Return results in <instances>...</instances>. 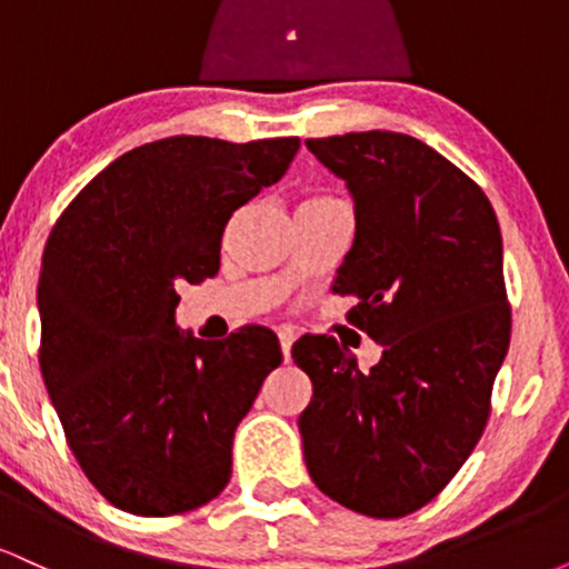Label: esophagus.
<instances>
[{
	"instance_id": "obj_1",
	"label": "esophagus",
	"mask_w": 569,
	"mask_h": 569,
	"mask_svg": "<svg viewBox=\"0 0 569 569\" xmlns=\"http://www.w3.org/2000/svg\"><path fill=\"white\" fill-rule=\"evenodd\" d=\"M278 339H280V350H283V361H289V358H291V345L297 342V335H293V331H280Z\"/></svg>"
}]
</instances>
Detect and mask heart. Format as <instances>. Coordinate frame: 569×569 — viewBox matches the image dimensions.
<instances>
[{
	"instance_id": "1",
	"label": "heart",
	"mask_w": 569,
	"mask_h": 569,
	"mask_svg": "<svg viewBox=\"0 0 569 569\" xmlns=\"http://www.w3.org/2000/svg\"><path fill=\"white\" fill-rule=\"evenodd\" d=\"M321 200H335V198H316V200H307V202H321Z\"/></svg>"
}]
</instances>
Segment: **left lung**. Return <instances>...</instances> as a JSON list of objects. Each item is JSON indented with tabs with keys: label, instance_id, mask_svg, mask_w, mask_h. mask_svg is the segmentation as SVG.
Masks as SVG:
<instances>
[{
	"label": "left lung",
	"instance_id": "obj_1",
	"mask_svg": "<svg viewBox=\"0 0 569 569\" xmlns=\"http://www.w3.org/2000/svg\"><path fill=\"white\" fill-rule=\"evenodd\" d=\"M305 143L356 202L335 291L361 299L348 321L382 345L369 371L335 337L293 345L312 380L305 462L331 500L396 519L433 500L485 433L511 342L500 224L481 187L411 136Z\"/></svg>",
	"mask_w": 569,
	"mask_h": 569
}]
</instances>
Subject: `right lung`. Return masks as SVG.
Listing matches in <instances>:
<instances>
[{"instance_id": "obj_1", "label": "right lung", "mask_w": 569, "mask_h": 569, "mask_svg": "<svg viewBox=\"0 0 569 569\" xmlns=\"http://www.w3.org/2000/svg\"><path fill=\"white\" fill-rule=\"evenodd\" d=\"M297 149L299 139L143 143L50 232L39 369L84 476L122 511L184 513L230 481L234 428L283 352L264 326L221 342L181 331L176 289L217 276L227 221L280 181Z\"/></svg>"}]
</instances>
